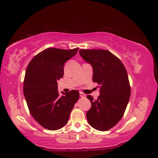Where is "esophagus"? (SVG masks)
<instances>
[{
  "instance_id": "34e87169",
  "label": "esophagus",
  "mask_w": 158,
  "mask_h": 158,
  "mask_svg": "<svg viewBox=\"0 0 158 158\" xmlns=\"http://www.w3.org/2000/svg\"><path fill=\"white\" fill-rule=\"evenodd\" d=\"M80 96L81 98H85V96H86V95H85V94L82 93V92H80Z\"/></svg>"
}]
</instances>
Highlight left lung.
Returning <instances> with one entry per match:
<instances>
[{
	"instance_id": "left-lung-1",
	"label": "left lung",
	"mask_w": 158,
	"mask_h": 158,
	"mask_svg": "<svg viewBox=\"0 0 158 158\" xmlns=\"http://www.w3.org/2000/svg\"><path fill=\"white\" fill-rule=\"evenodd\" d=\"M80 56L93 67V81L100 88L97 99L87 98L92 107L86 113L89 125L106 131L117 125L125 113L131 96L127 70L121 60L103 49H80Z\"/></svg>"
}]
</instances>
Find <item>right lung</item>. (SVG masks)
Masks as SVG:
<instances>
[{"label": "right lung", "mask_w": 158, "mask_h": 158, "mask_svg": "<svg viewBox=\"0 0 158 158\" xmlns=\"http://www.w3.org/2000/svg\"><path fill=\"white\" fill-rule=\"evenodd\" d=\"M79 48L65 50L49 48L35 55L28 64L23 81V95L35 120L50 131L63 128L67 123L80 94L57 91V80L63 77L64 64Z\"/></svg>", "instance_id": "obj_1"}]
</instances>
